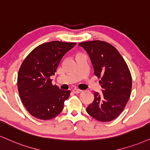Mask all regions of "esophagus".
Instances as JSON below:
<instances>
[{
	"label": "esophagus",
	"mask_w": 150,
	"mask_h": 150,
	"mask_svg": "<svg viewBox=\"0 0 150 150\" xmlns=\"http://www.w3.org/2000/svg\"><path fill=\"white\" fill-rule=\"evenodd\" d=\"M81 91H82V90H80L79 89H73V92L74 93H80Z\"/></svg>",
	"instance_id": "34e87169"
}]
</instances>
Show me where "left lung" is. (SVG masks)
I'll use <instances>...</instances> for the list:
<instances>
[{
  "mask_svg": "<svg viewBox=\"0 0 150 150\" xmlns=\"http://www.w3.org/2000/svg\"><path fill=\"white\" fill-rule=\"evenodd\" d=\"M88 54L94 74L100 77L102 93L94 92V100L86 108L89 115L99 122H110L124 110L130 98L132 77L123 57L115 47L101 40L79 44Z\"/></svg>",
  "mask_w": 150,
  "mask_h": 150,
  "instance_id": "obj_1",
  "label": "left lung"
}]
</instances>
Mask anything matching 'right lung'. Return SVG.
I'll list each match as a JSON object with an SVG mask.
<instances>
[{
	"label": "right lung",
	"instance_id": "add662e5",
	"mask_svg": "<svg viewBox=\"0 0 150 150\" xmlns=\"http://www.w3.org/2000/svg\"><path fill=\"white\" fill-rule=\"evenodd\" d=\"M75 45L60 41L40 45L21 64L17 76L18 91L27 111L35 118L51 120L62 111L70 91L53 85L51 77L65 54Z\"/></svg>",
	"mask_w": 150,
	"mask_h": 150
}]
</instances>
